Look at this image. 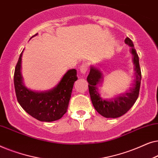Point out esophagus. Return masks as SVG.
I'll return each instance as SVG.
<instances>
[{
    "label": "esophagus",
    "instance_id": "34e87169",
    "mask_svg": "<svg viewBox=\"0 0 158 158\" xmlns=\"http://www.w3.org/2000/svg\"><path fill=\"white\" fill-rule=\"evenodd\" d=\"M88 67H89V64H88V63H87V62H84V63L82 64L81 67H80V71L84 74V73H85L86 72H87Z\"/></svg>",
    "mask_w": 158,
    "mask_h": 158
}]
</instances>
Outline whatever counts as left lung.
<instances>
[{"label": "left lung", "mask_w": 158, "mask_h": 158, "mask_svg": "<svg viewBox=\"0 0 158 158\" xmlns=\"http://www.w3.org/2000/svg\"><path fill=\"white\" fill-rule=\"evenodd\" d=\"M124 42L131 47L135 70V82L126 94H121L111 100H104L101 98L98 93V85L102 81V73L98 68L91 66L87 77L89 94L93 105L97 112L106 118H117L124 115L132 107L139 96L142 78L139 57L134 47L132 41L129 37H127Z\"/></svg>", "instance_id": "8db88e82"}]
</instances>
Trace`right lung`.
<instances>
[{
  "mask_svg": "<svg viewBox=\"0 0 158 158\" xmlns=\"http://www.w3.org/2000/svg\"><path fill=\"white\" fill-rule=\"evenodd\" d=\"M37 34H36V35ZM22 52L14 71V88L21 106L29 115L41 122H53L61 118L67 112L75 81L77 80L75 69L68 70L57 85L50 90L36 92L23 85L21 74Z\"/></svg>",
  "mask_w": 158,
  "mask_h": 158,
  "instance_id": "right-lung-1",
  "label": "right lung"
}]
</instances>
